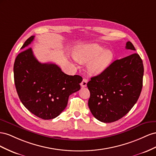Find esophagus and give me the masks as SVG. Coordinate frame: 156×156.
Listing matches in <instances>:
<instances>
[{
    "label": "esophagus",
    "instance_id": "34e87169",
    "mask_svg": "<svg viewBox=\"0 0 156 156\" xmlns=\"http://www.w3.org/2000/svg\"><path fill=\"white\" fill-rule=\"evenodd\" d=\"M87 80L86 79V78H83L82 82H81V86L82 87H86L87 86Z\"/></svg>",
    "mask_w": 156,
    "mask_h": 156
}]
</instances>
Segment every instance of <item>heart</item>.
Listing matches in <instances>:
<instances>
[{
  "instance_id": "obj_1",
  "label": "heart",
  "mask_w": 156,
  "mask_h": 156,
  "mask_svg": "<svg viewBox=\"0 0 156 156\" xmlns=\"http://www.w3.org/2000/svg\"><path fill=\"white\" fill-rule=\"evenodd\" d=\"M74 57L80 63H86L88 73L91 75H97L107 69L112 63L113 53L110 50L97 44H86L78 47L74 51Z\"/></svg>"
}]
</instances>
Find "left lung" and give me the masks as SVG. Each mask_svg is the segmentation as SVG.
I'll list each match as a JSON object with an SVG mask.
<instances>
[{"instance_id": "obj_1", "label": "left lung", "mask_w": 156, "mask_h": 156, "mask_svg": "<svg viewBox=\"0 0 156 156\" xmlns=\"http://www.w3.org/2000/svg\"><path fill=\"white\" fill-rule=\"evenodd\" d=\"M126 48L135 50L129 41ZM143 74V63L135 53L114 61L92 77L87 86L90 92L88 106L93 116L100 122L111 123L126 115L139 99Z\"/></svg>"}]
</instances>
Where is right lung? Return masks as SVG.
<instances>
[{
  "label": "right lung",
  "mask_w": 156,
  "mask_h": 156,
  "mask_svg": "<svg viewBox=\"0 0 156 156\" xmlns=\"http://www.w3.org/2000/svg\"><path fill=\"white\" fill-rule=\"evenodd\" d=\"M31 36L21 49L33 42ZM17 95L25 107L43 119L56 118L68 103L69 96L80 89V76L65 74L54 63H41L32 48H26L16 57L14 65Z\"/></svg>",
  "instance_id": "obj_1"
}]
</instances>
